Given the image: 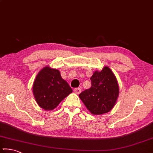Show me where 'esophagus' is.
I'll list each match as a JSON object with an SVG mask.
<instances>
[{"label":"esophagus","instance_id":"34e87169","mask_svg":"<svg viewBox=\"0 0 153 153\" xmlns=\"http://www.w3.org/2000/svg\"><path fill=\"white\" fill-rule=\"evenodd\" d=\"M74 91L75 93H76V94H79V93L81 92V89L79 88H75V89L74 90Z\"/></svg>","mask_w":153,"mask_h":153}]
</instances>
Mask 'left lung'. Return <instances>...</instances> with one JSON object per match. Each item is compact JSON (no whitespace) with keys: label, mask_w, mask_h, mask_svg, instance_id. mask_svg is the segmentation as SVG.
<instances>
[{"label":"left lung","mask_w":153,"mask_h":153,"mask_svg":"<svg viewBox=\"0 0 153 153\" xmlns=\"http://www.w3.org/2000/svg\"><path fill=\"white\" fill-rule=\"evenodd\" d=\"M90 80L91 87L79 94V98L93 114L110 112L119 94L118 82L114 73L105 66L101 71H95Z\"/></svg>","instance_id":"8db88e82"}]
</instances>
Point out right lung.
I'll use <instances>...</instances> for the list:
<instances>
[{
    "label": "right lung",
    "instance_id": "right-lung-1",
    "mask_svg": "<svg viewBox=\"0 0 153 153\" xmlns=\"http://www.w3.org/2000/svg\"><path fill=\"white\" fill-rule=\"evenodd\" d=\"M32 90L37 104L46 110H54L72 92L69 84L62 79L59 70L49 66L40 70Z\"/></svg>",
    "mask_w": 153,
    "mask_h": 153
}]
</instances>
